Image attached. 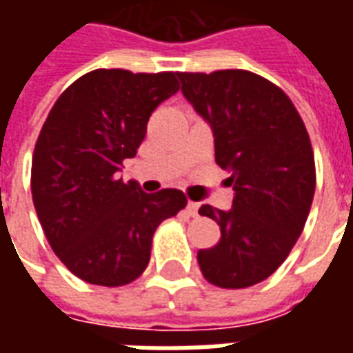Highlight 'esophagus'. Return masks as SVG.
Wrapping results in <instances>:
<instances>
[{"mask_svg":"<svg viewBox=\"0 0 353 353\" xmlns=\"http://www.w3.org/2000/svg\"><path fill=\"white\" fill-rule=\"evenodd\" d=\"M199 202H187V214L189 215H199Z\"/></svg>","mask_w":353,"mask_h":353,"instance_id":"obj_1","label":"esophagus"}]
</instances>
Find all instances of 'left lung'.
Masks as SVG:
<instances>
[{"label": "left lung", "mask_w": 353, "mask_h": 353, "mask_svg": "<svg viewBox=\"0 0 353 353\" xmlns=\"http://www.w3.org/2000/svg\"><path fill=\"white\" fill-rule=\"evenodd\" d=\"M181 92L206 119L215 162L234 189L229 212L200 208L221 238L196 255L210 283L244 289L288 259L310 214L316 164L303 119L280 87L248 70L177 73Z\"/></svg>", "instance_id": "left-lung-1"}]
</instances>
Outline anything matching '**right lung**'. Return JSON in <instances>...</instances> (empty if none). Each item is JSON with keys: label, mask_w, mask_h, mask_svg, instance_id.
I'll use <instances>...</instances> for the list:
<instances>
[{"label": "right lung", "mask_w": 353, "mask_h": 353, "mask_svg": "<svg viewBox=\"0 0 353 353\" xmlns=\"http://www.w3.org/2000/svg\"><path fill=\"white\" fill-rule=\"evenodd\" d=\"M177 73L94 70L60 94L32 157L43 232L68 270L119 288L151 259L157 227L187 206L177 189L147 194L117 172L138 153L149 117L179 90Z\"/></svg>", "instance_id": "add662e5"}]
</instances>
